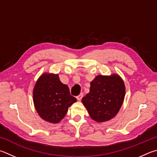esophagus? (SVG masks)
Masks as SVG:
<instances>
[{
	"label": "esophagus",
	"mask_w": 157,
	"mask_h": 157,
	"mask_svg": "<svg viewBox=\"0 0 157 157\" xmlns=\"http://www.w3.org/2000/svg\"><path fill=\"white\" fill-rule=\"evenodd\" d=\"M82 98H83V93H80L78 96H77V99H78V101H81Z\"/></svg>",
	"instance_id": "34e87169"
}]
</instances>
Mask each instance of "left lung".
Here are the masks:
<instances>
[{
  "mask_svg": "<svg viewBox=\"0 0 157 157\" xmlns=\"http://www.w3.org/2000/svg\"><path fill=\"white\" fill-rule=\"evenodd\" d=\"M126 86L118 74L99 75L90 82V92L82 99L91 118L105 122L117 115L123 104Z\"/></svg>",
  "mask_w": 157,
  "mask_h": 157,
  "instance_id": "obj_1",
  "label": "left lung"
}]
</instances>
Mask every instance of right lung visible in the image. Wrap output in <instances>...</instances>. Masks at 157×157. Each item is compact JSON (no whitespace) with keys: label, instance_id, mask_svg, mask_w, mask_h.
I'll use <instances>...</instances> for the list:
<instances>
[{"label":"right lung","instance_id":"obj_1","mask_svg":"<svg viewBox=\"0 0 157 157\" xmlns=\"http://www.w3.org/2000/svg\"><path fill=\"white\" fill-rule=\"evenodd\" d=\"M33 101L37 113L43 120L58 124L77 99L70 95L67 85L59 80L58 74L44 73L34 86Z\"/></svg>","mask_w":157,"mask_h":157}]
</instances>
